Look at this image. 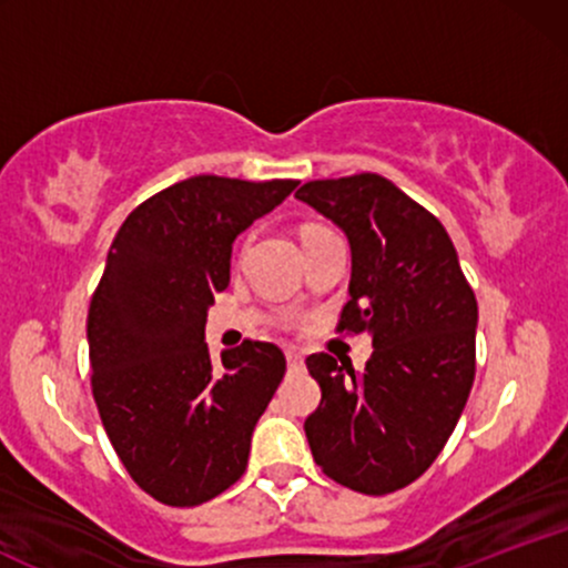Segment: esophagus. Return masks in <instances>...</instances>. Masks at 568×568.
Returning a JSON list of instances; mask_svg holds the SVG:
<instances>
[{
	"instance_id": "1",
	"label": "esophagus",
	"mask_w": 568,
	"mask_h": 568,
	"mask_svg": "<svg viewBox=\"0 0 568 568\" xmlns=\"http://www.w3.org/2000/svg\"><path fill=\"white\" fill-rule=\"evenodd\" d=\"M285 361H288V371H302L304 368V357L298 355V352L288 349V352H285Z\"/></svg>"
}]
</instances>
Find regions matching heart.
I'll use <instances>...</instances> for the list:
<instances>
[{
    "instance_id": "heart-1",
    "label": "heart",
    "mask_w": 568,
    "mask_h": 568,
    "mask_svg": "<svg viewBox=\"0 0 568 568\" xmlns=\"http://www.w3.org/2000/svg\"><path fill=\"white\" fill-rule=\"evenodd\" d=\"M317 230H321V226H310V230H306L304 234H310V232H317Z\"/></svg>"
}]
</instances>
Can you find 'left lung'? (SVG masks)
<instances>
[{
	"instance_id": "obj_1",
	"label": "left lung",
	"mask_w": 568,
	"mask_h": 568,
	"mask_svg": "<svg viewBox=\"0 0 568 568\" xmlns=\"http://www.w3.org/2000/svg\"><path fill=\"white\" fill-rule=\"evenodd\" d=\"M296 197L347 234L349 302L338 331H368L366 371L306 357L323 397L304 433L321 470L352 491L393 494L443 452L475 379L478 302L448 232L376 173L310 181Z\"/></svg>"
}]
</instances>
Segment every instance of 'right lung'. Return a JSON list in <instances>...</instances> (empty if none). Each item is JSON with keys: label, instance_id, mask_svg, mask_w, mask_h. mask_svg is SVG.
Wrapping results in <instances>:
<instances>
[{"label": "right lung", "instance_id": "obj_1", "mask_svg": "<svg viewBox=\"0 0 568 568\" xmlns=\"http://www.w3.org/2000/svg\"><path fill=\"white\" fill-rule=\"evenodd\" d=\"M298 181L192 175L141 202L116 232L88 312L90 384L130 478L194 507L243 478L285 355L245 338L211 361L207 306L230 285L232 243Z\"/></svg>", "mask_w": 568, "mask_h": 568}]
</instances>
